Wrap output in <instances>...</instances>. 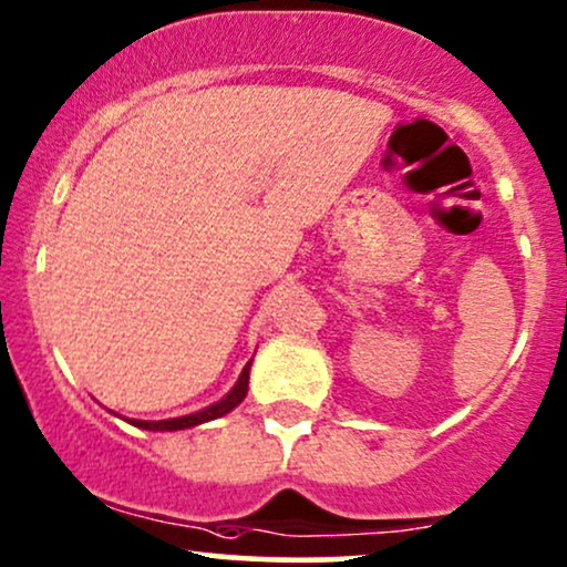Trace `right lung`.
Segmentation results:
<instances>
[{
    "label": "right lung",
    "instance_id": "1",
    "mask_svg": "<svg viewBox=\"0 0 567 567\" xmlns=\"http://www.w3.org/2000/svg\"><path fill=\"white\" fill-rule=\"evenodd\" d=\"M249 364L247 362L245 370L239 374V382L231 388V393L226 395V399H220L218 403H213V406L197 411V414H189V416H179V419H166V422H132L135 427H143V430H153V432H174V430H187V427H195V424H203V422H210V419H218L224 414H229L234 406H239L241 399L247 395V382H249Z\"/></svg>",
    "mask_w": 567,
    "mask_h": 567
}]
</instances>
